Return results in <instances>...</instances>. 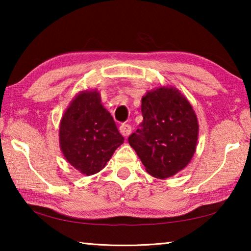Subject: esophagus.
Listing matches in <instances>:
<instances>
[{
  "label": "esophagus",
  "mask_w": 251,
  "mask_h": 251,
  "mask_svg": "<svg viewBox=\"0 0 251 251\" xmlns=\"http://www.w3.org/2000/svg\"><path fill=\"white\" fill-rule=\"evenodd\" d=\"M120 131L123 136H128L131 133V127L128 124H123L120 126Z\"/></svg>",
  "instance_id": "obj_1"
}]
</instances>
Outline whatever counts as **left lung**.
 Here are the masks:
<instances>
[{
    "label": "left lung",
    "instance_id": "obj_1",
    "mask_svg": "<svg viewBox=\"0 0 251 251\" xmlns=\"http://www.w3.org/2000/svg\"><path fill=\"white\" fill-rule=\"evenodd\" d=\"M142 114L129 145L151 176L165 179L176 175L196 151L199 125L193 106L177 88L161 86L143 97Z\"/></svg>",
    "mask_w": 251,
    "mask_h": 251
}]
</instances>
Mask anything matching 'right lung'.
<instances>
[{
  "instance_id": "1",
  "label": "right lung",
  "mask_w": 251,
  "mask_h": 251,
  "mask_svg": "<svg viewBox=\"0 0 251 251\" xmlns=\"http://www.w3.org/2000/svg\"><path fill=\"white\" fill-rule=\"evenodd\" d=\"M96 90L83 91L71 101L59 124V146L66 160L84 175L100 172L124 143Z\"/></svg>"
}]
</instances>
